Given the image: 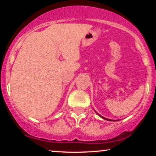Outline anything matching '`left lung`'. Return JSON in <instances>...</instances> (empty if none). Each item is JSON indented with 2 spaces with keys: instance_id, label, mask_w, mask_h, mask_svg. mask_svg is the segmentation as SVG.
Returning a JSON list of instances; mask_svg holds the SVG:
<instances>
[{
  "instance_id": "8db88e82",
  "label": "left lung",
  "mask_w": 156,
  "mask_h": 156,
  "mask_svg": "<svg viewBox=\"0 0 156 156\" xmlns=\"http://www.w3.org/2000/svg\"><path fill=\"white\" fill-rule=\"evenodd\" d=\"M100 117H101V116H100ZM102 118H103V119H106V120H111V119H106V118H105V117H101Z\"/></svg>"
}]
</instances>
